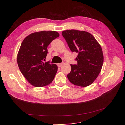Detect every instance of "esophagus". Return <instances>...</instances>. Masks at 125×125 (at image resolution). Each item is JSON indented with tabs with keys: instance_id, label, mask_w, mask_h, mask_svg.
I'll list each match as a JSON object with an SVG mask.
<instances>
[{
	"instance_id": "1",
	"label": "esophagus",
	"mask_w": 125,
	"mask_h": 125,
	"mask_svg": "<svg viewBox=\"0 0 125 125\" xmlns=\"http://www.w3.org/2000/svg\"><path fill=\"white\" fill-rule=\"evenodd\" d=\"M62 65H63V63H58L57 64V65L58 67H61Z\"/></svg>"
}]
</instances>
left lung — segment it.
Wrapping results in <instances>:
<instances>
[{
  "instance_id": "left-lung-1",
  "label": "left lung",
  "mask_w": 125,
  "mask_h": 125,
  "mask_svg": "<svg viewBox=\"0 0 125 125\" xmlns=\"http://www.w3.org/2000/svg\"><path fill=\"white\" fill-rule=\"evenodd\" d=\"M71 52L78 53L77 65H70V73L67 75L71 83L86 87L92 84L102 69L104 56L102 47L91 34L75 30L62 31Z\"/></svg>"
}]
</instances>
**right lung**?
I'll return each mask as SVG.
<instances>
[{
    "label": "right lung",
    "instance_id": "right-lung-1",
    "mask_svg": "<svg viewBox=\"0 0 125 125\" xmlns=\"http://www.w3.org/2000/svg\"><path fill=\"white\" fill-rule=\"evenodd\" d=\"M60 36L55 31H41L31 33L23 40L17 54L19 68L33 86L40 87L50 84L57 71V66L44 62L47 47Z\"/></svg>",
    "mask_w": 125,
    "mask_h": 125
}]
</instances>
